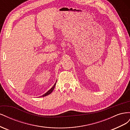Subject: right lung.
<instances>
[{"mask_svg":"<svg viewBox=\"0 0 130 130\" xmlns=\"http://www.w3.org/2000/svg\"><path fill=\"white\" fill-rule=\"evenodd\" d=\"M55 86H56V83L54 85L53 87H52V88H51L50 89H49V90H48V91L46 93H45L44 94H43V95L42 96H45L48 95H49V94L52 93V92L53 91V90L54 89V88H55Z\"/></svg>","mask_w":130,"mask_h":130,"instance_id":"right-lung-1","label":"right lung"}]
</instances>
